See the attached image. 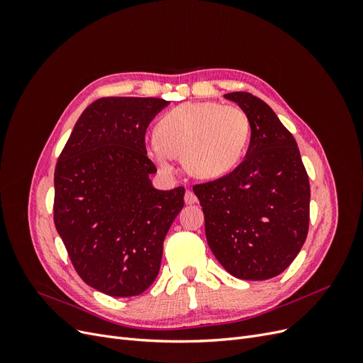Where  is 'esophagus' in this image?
Returning a JSON list of instances; mask_svg holds the SVG:
<instances>
[{"instance_id":"esophagus-1","label":"esophagus","mask_w":363,"mask_h":363,"mask_svg":"<svg viewBox=\"0 0 363 363\" xmlns=\"http://www.w3.org/2000/svg\"><path fill=\"white\" fill-rule=\"evenodd\" d=\"M184 203L186 204L196 203V196H195V194L192 191H186V194H184Z\"/></svg>"}]
</instances>
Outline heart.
Returning <instances> with one entry per match:
<instances>
[{
    "label": "heart",
    "instance_id": "b5f03b06",
    "mask_svg": "<svg viewBox=\"0 0 363 363\" xmlns=\"http://www.w3.org/2000/svg\"><path fill=\"white\" fill-rule=\"evenodd\" d=\"M155 135L148 156L159 168L169 171L172 157H182L183 168L192 177L213 180L233 171L242 159L250 121L238 106L183 103L157 121Z\"/></svg>",
    "mask_w": 363,
    "mask_h": 363
}]
</instances>
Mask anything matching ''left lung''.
<instances>
[{"label": "left lung", "mask_w": 363, "mask_h": 363, "mask_svg": "<svg viewBox=\"0 0 363 363\" xmlns=\"http://www.w3.org/2000/svg\"><path fill=\"white\" fill-rule=\"evenodd\" d=\"M251 128L244 162L224 177L194 186L207 244L227 272L268 280L286 269L309 230L311 186L294 136L272 108L248 92L225 94Z\"/></svg>", "instance_id": "8db88e82"}]
</instances>
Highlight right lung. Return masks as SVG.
Returning <instances> with one entry per match:
<instances>
[{
    "label": "right lung",
    "mask_w": 363,
    "mask_h": 363,
    "mask_svg": "<svg viewBox=\"0 0 363 363\" xmlns=\"http://www.w3.org/2000/svg\"><path fill=\"white\" fill-rule=\"evenodd\" d=\"M162 98L107 96L84 108L54 171V224L82 280L135 296L156 280L184 188L159 191L145 131Z\"/></svg>",
    "instance_id": "add662e5"
}]
</instances>
